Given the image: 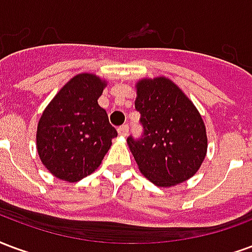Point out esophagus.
I'll return each instance as SVG.
<instances>
[{"label":"esophagus","mask_w":252,"mask_h":252,"mask_svg":"<svg viewBox=\"0 0 252 252\" xmlns=\"http://www.w3.org/2000/svg\"><path fill=\"white\" fill-rule=\"evenodd\" d=\"M118 133L119 135H122V137H125V135H127L128 133V125H122L121 127L118 128Z\"/></svg>","instance_id":"1"}]
</instances>
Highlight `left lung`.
<instances>
[{"label": "left lung", "mask_w": 252, "mask_h": 252, "mask_svg": "<svg viewBox=\"0 0 252 252\" xmlns=\"http://www.w3.org/2000/svg\"><path fill=\"white\" fill-rule=\"evenodd\" d=\"M135 110L142 134L127 137V144L142 174L158 187L190 179L207 153L205 126L193 103L169 79H145L137 86Z\"/></svg>", "instance_id": "left-lung-1"}]
</instances>
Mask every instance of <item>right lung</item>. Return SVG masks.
<instances>
[{
	"mask_svg": "<svg viewBox=\"0 0 252 252\" xmlns=\"http://www.w3.org/2000/svg\"><path fill=\"white\" fill-rule=\"evenodd\" d=\"M104 83L80 73L64 86L45 108L37 126V152L59 179L79 181L98 168L118 133L98 104Z\"/></svg>",
	"mask_w": 252,
	"mask_h": 252,
	"instance_id": "right-lung-1",
	"label": "right lung"
}]
</instances>
